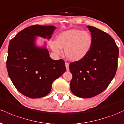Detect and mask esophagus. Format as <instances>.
<instances>
[{
  "instance_id": "esophagus-1",
  "label": "esophagus",
  "mask_w": 124,
  "mask_h": 124,
  "mask_svg": "<svg viewBox=\"0 0 124 124\" xmlns=\"http://www.w3.org/2000/svg\"><path fill=\"white\" fill-rule=\"evenodd\" d=\"M65 66H66V70H69V65L68 62H66V63H65Z\"/></svg>"
}]
</instances>
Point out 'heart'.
Listing matches in <instances>:
<instances>
[{
  "label": "heart",
  "instance_id": "heart-1",
  "mask_svg": "<svg viewBox=\"0 0 124 124\" xmlns=\"http://www.w3.org/2000/svg\"><path fill=\"white\" fill-rule=\"evenodd\" d=\"M93 37L90 32L79 29H71L61 32L56 41H52L50 46L58 54L65 49V55L69 60L79 61L85 58L92 49Z\"/></svg>",
  "mask_w": 124,
  "mask_h": 124
}]
</instances>
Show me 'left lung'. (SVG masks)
<instances>
[{
	"mask_svg": "<svg viewBox=\"0 0 124 124\" xmlns=\"http://www.w3.org/2000/svg\"><path fill=\"white\" fill-rule=\"evenodd\" d=\"M93 37L88 55L82 60L72 62L70 89L75 96L91 98L108 86L118 67L119 49L108 34L94 27L87 26Z\"/></svg>",
	"mask_w": 124,
	"mask_h": 124,
	"instance_id": "obj_1",
	"label": "left lung"
}]
</instances>
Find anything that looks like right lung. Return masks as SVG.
Returning <instances> with one entry per match:
<instances>
[{
	"mask_svg": "<svg viewBox=\"0 0 124 124\" xmlns=\"http://www.w3.org/2000/svg\"><path fill=\"white\" fill-rule=\"evenodd\" d=\"M55 28L52 25H31L9 42L6 61L8 76L18 92L28 97L46 96L54 81L66 71L63 59L53 60L46 48L35 45V36L50 39Z\"/></svg>",
	"mask_w": 124,
	"mask_h": 124,
	"instance_id": "obj_1",
	"label": "right lung"
}]
</instances>
